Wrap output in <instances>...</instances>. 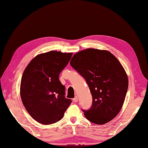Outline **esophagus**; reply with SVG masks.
I'll return each instance as SVG.
<instances>
[{
    "instance_id": "obj_1",
    "label": "esophagus",
    "mask_w": 148,
    "mask_h": 148,
    "mask_svg": "<svg viewBox=\"0 0 148 148\" xmlns=\"http://www.w3.org/2000/svg\"><path fill=\"white\" fill-rule=\"evenodd\" d=\"M73 101H74V103H77V101H78V97H77V96L75 97L74 98V99H73Z\"/></svg>"
}]
</instances>
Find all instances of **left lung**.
Wrapping results in <instances>:
<instances>
[{"label": "left lung", "instance_id": "8db88e82", "mask_svg": "<svg viewBox=\"0 0 148 148\" xmlns=\"http://www.w3.org/2000/svg\"><path fill=\"white\" fill-rule=\"evenodd\" d=\"M71 65L85 78L92 95V105L83 110L97 124L108 123L119 113L128 87V78L119 61L110 52L87 49L72 58Z\"/></svg>", "mask_w": 148, "mask_h": 148}]
</instances>
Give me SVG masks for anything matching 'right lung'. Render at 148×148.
<instances>
[{
    "label": "right lung",
    "instance_id": "obj_1",
    "mask_svg": "<svg viewBox=\"0 0 148 148\" xmlns=\"http://www.w3.org/2000/svg\"><path fill=\"white\" fill-rule=\"evenodd\" d=\"M72 53L51 51L37 55L26 66L20 83L23 105L34 120L51 124L62 119L72 101L65 97V88L59 75Z\"/></svg>",
    "mask_w": 148,
    "mask_h": 148
}]
</instances>
